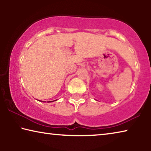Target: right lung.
<instances>
[{"label": "right lung", "mask_w": 151, "mask_h": 151, "mask_svg": "<svg viewBox=\"0 0 151 151\" xmlns=\"http://www.w3.org/2000/svg\"><path fill=\"white\" fill-rule=\"evenodd\" d=\"M55 101H57V100H55ZM48 101V103H50V102H53V101ZM40 101V102H42V103H44L45 101Z\"/></svg>", "instance_id": "right-lung-1"}]
</instances>
